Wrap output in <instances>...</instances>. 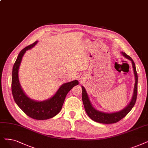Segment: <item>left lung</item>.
I'll return each mask as SVG.
<instances>
[{
	"label": "left lung",
	"mask_w": 148,
	"mask_h": 148,
	"mask_svg": "<svg viewBox=\"0 0 148 148\" xmlns=\"http://www.w3.org/2000/svg\"><path fill=\"white\" fill-rule=\"evenodd\" d=\"M121 53L124 57H125L126 59H127V60L131 61L133 71H134V77H135V84L134 87L132 97L129 103L126 106L125 108L120 111L110 112V113L102 112L97 109L96 108H95L93 107L92 102L90 101L89 96H88V95L86 90V88H84V86H81L82 90V102H83L85 110L88 116H89L92 120L96 122L103 123V124H112V123H115L119 121L122 119H123V118L131 110V109L133 108V107L135 104V101H136V99H137V84H138V76H137V70H136L135 65L134 61L132 60V59L131 57L127 55L125 52L121 51Z\"/></svg>",
	"instance_id": "left-lung-1"
}]
</instances>
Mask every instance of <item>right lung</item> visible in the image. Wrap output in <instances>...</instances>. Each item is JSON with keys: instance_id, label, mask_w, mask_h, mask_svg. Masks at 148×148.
<instances>
[{"instance_id": "add662e5", "label": "right lung", "mask_w": 148, "mask_h": 148, "mask_svg": "<svg viewBox=\"0 0 148 148\" xmlns=\"http://www.w3.org/2000/svg\"><path fill=\"white\" fill-rule=\"evenodd\" d=\"M38 41L29 45L21 51L17 56L12 71L11 90L15 103L28 116L33 119L44 120L56 116L62 109L65 98L69 92L79 84L78 80H73L62 84L57 92L49 99L37 101L29 98L22 89L19 79V69L25 52L36 45Z\"/></svg>"}]
</instances>
